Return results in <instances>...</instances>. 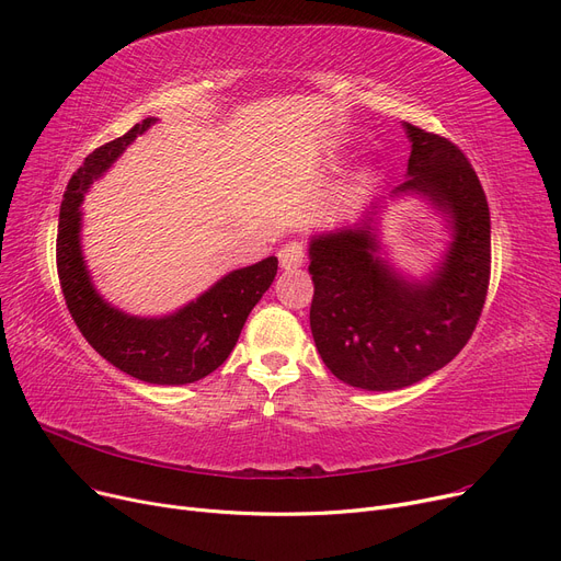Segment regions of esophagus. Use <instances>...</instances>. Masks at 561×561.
<instances>
[{"label":"esophagus","mask_w":561,"mask_h":561,"mask_svg":"<svg viewBox=\"0 0 561 561\" xmlns=\"http://www.w3.org/2000/svg\"><path fill=\"white\" fill-rule=\"evenodd\" d=\"M277 256H279V265H282L284 271H298L300 265L305 263L307 250H305L302 243L290 241V243H286V245L277 252Z\"/></svg>","instance_id":"34e87169"}]
</instances>
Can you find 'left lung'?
<instances>
[{
    "instance_id": "8db88e82",
    "label": "left lung",
    "mask_w": 561,
    "mask_h": 561,
    "mask_svg": "<svg viewBox=\"0 0 561 561\" xmlns=\"http://www.w3.org/2000/svg\"><path fill=\"white\" fill-rule=\"evenodd\" d=\"M407 176L391 197L421 195L448 220L453 241L425 279L381 256L373 202L364 218L311 236V334L334 377L398 391L450 364L473 334L491 275V218L473 165L448 138L404 123Z\"/></svg>"
}]
</instances>
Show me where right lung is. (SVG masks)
Instances as JSON below:
<instances>
[{"label":"right lung","instance_id":"1","mask_svg":"<svg viewBox=\"0 0 561 561\" xmlns=\"http://www.w3.org/2000/svg\"><path fill=\"white\" fill-rule=\"evenodd\" d=\"M157 117H145L115 138L72 174L61 202L56 236V268L72 320L95 352L147 385H191L225 364L254 305L277 275V256L231 271L186 307L161 318L129 316L108 305L93 286L81 252V202L91 184L113 165L136 136Z\"/></svg>","mask_w":561,"mask_h":561}]
</instances>
